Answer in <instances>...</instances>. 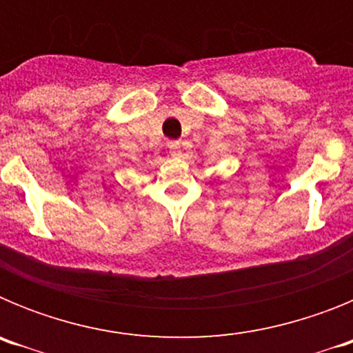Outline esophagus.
I'll return each instance as SVG.
<instances>
[{
  "label": "esophagus",
  "mask_w": 353,
  "mask_h": 353,
  "mask_svg": "<svg viewBox=\"0 0 353 353\" xmlns=\"http://www.w3.org/2000/svg\"><path fill=\"white\" fill-rule=\"evenodd\" d=\"M168 150H170L171 155H180L182 154V146L179 141H170L168 143Z\"/></svg>",
  "instance_id": "34e87169"
}]
</instances>
